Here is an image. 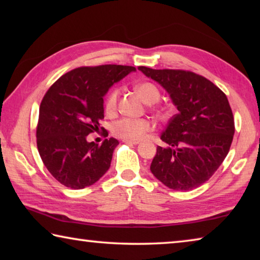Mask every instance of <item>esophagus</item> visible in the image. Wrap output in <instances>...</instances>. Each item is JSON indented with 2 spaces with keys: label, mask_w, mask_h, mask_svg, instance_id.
<instances>
[{
  "label": "esophagus",
  "mask_w": 260,
  "mask_h": 260,
  "mask_svg": "<svg viewBox=\"0 0 260 260\" xmlns=\"http://www.w3.org/2000/svg\"><path fill=\"white\" fill-rule=\"evenodd\" d=\"M122 142H125L127 144H134V146H136V144H139V141H129V140H124Z\"/></svg>",
  "instance_id": "1"
}]
</instances>
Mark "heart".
<instances>
[{
  "mask_svg": "<svg viewBox=\"0 0 260 260\" xmlns=\"http://www.w3.org/2000/svg\"><path fill=\"white\" fill-rule=\"evenodd\" d=\"M135 90L138 91L139 95L147 104L156 103L160 98V93L158 90L156 85L151 82H142L135 86ZM118 99H119V89L113 88V89L108 94L105 99L104 108L107 113H113L117 109ZM152 129V124L149 119L146 118H140V119H134V118H122L117 121H114L111 126V132L117 138L129 140V141H138L143 135L148 133L149 131Z\"/></svg>",
  "mask_w": 260,
  "mask_h": 260,
  "instance_id": "heart-1",
  "label": "heart"
}]
</instances>
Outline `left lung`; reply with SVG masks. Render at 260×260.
I'll return each instance as SVG.
<instances>
[{
    "label": "left lung",
    "mask_w": 260,
    "mask_h": 260,
    "mask_svg": "<svg viewBox=\"0 0 260 260\" xmlns=\"http://www.w3.org/2000/svg\"><path fill=\"white\" fill-rule=\"evenodd\" d=\"M170 94L178 113L160 135L150 171L166 187L191 190L205 183L230 151L235 126L225 93L208 79L183 70L139 67Z\"/></svg>",
    "instance_id": "obj_1"
}]
</instances>
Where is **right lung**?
I'll use <instances>...</instances> for the list:
<instances>
[{"label":"right lung","instance_id":"obj_1","mask_svg":"<svg viewBox=\"0 0 260 260\" xmlns=\"http://www.w3.org/2000/svg\"><path fill=\"white\" fill-rule=\"evenodd\" d=\"M135 68L126 65L82 67L65 73L43 96L37 127L38 150L43 164L65 187L82 189L103 177L119 142H88L104 118L103 98L113 83ZM103 128V127H101Z\"/></svg>","mask_w":260,"mask_h":260}]
</instances>
